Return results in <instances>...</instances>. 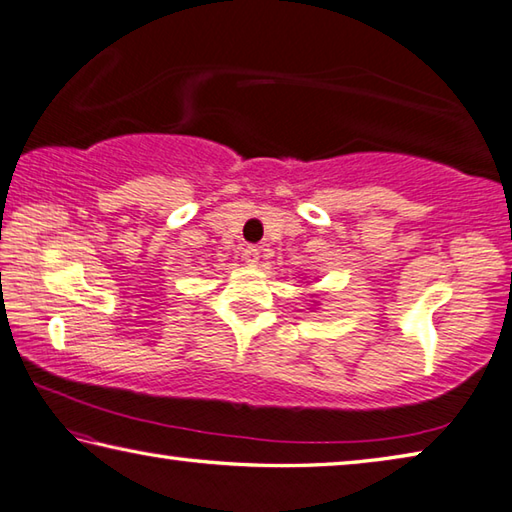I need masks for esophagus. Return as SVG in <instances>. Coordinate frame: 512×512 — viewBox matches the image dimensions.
<instances>
[{"label": "esophagus", "mask_w": 512, "mask_h": 512, "mask_svg": "<svg viewBox=\"0 0 512 512\" xmlns=\"http://www.w3.org/2000/svg\"><path fill=\"white\" fill-rule=\"evenodd\" d=\"M241 259H244L246 264H257L259 262V248L257 246H246L244 250H241Z\"/></svg>", "instance_id": "34e87169"}]
</instances>
